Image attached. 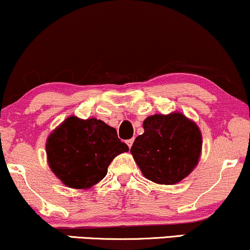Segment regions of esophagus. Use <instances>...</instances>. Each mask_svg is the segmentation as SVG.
Masks as SVG:
<instances>
[{
  "label": "esophagus",
  "mask_w": 250,
  "mask_h": 250,
  "mask_svg": "<svg viewBox=\"0 0 250 250\" xmlns=\"http://www.w3.org/2000/svg\"><path fill=\"white\" fill-rule=\"evenodd\" d=\"M133 142H134V139H129V140H127V141H126V143H127V146H128V148H131Z\"/></svg>",
  "instance_id": "34e87169"
}]
</instances>
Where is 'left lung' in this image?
I'll list each match as a JSON object with an SVG mask.
<instances>
[{"label": "left lung", "instance_id": "8db88e82", "mask_svg": "<svg viewBox=\"0 0 250 250\" xmlns=\"http://www.w3.org/2000/svg\"><path fill=\"white\" fill-rule=\"evenodd\" d=\"M145 133L131 152L143 175L158 184H175L192 172L200 157L201 133L179 112L153 115L143 122Z\"/></svg>", "mask_w": 250, "mask_h": 250}]
</instances>
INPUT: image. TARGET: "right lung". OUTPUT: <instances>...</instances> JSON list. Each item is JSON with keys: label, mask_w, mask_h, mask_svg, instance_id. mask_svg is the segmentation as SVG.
Listing matches in <instances>:
<instances>
[{"label": "right lung", "mask_w": 250, "mask_h": 250, "mask_svg": "<svg viewBox=\"0 0 250 250\" xmlns=\"http://www.w3.org/2000/svg\"><path fill=\"white\" fill-rule=\"evenodd\" d=\"M128 151L117 132L95 118H67L46 142L50 168L67 187L87 189L104 179L119 153Z\"/></svg>", "instance_id": "obj_1"}]
</instances>
